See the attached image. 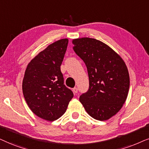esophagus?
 <instances>
[{"label":"esophagus","instance_id":"1","mask_svg":"<svg viewBox=\"0 0 149 149\" xmlns=\"http://www.w3.org/2000/svg\"><path fill=\"white\" fill-rule=\"evenodd\" d=\"M72 91H73V93H75V94H76V93H78V88H77L76 87H75V88H73Z\"/></svg>","mask_w":149,"mask_h":149}]
</instances>
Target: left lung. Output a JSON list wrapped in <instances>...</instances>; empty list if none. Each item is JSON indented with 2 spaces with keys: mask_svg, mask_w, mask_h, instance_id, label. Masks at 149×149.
I'll return each mask as SVG.
<instances>
[{
  "mask_svg": "<svg viewBox=\"0 0 149 149\" xmlns=\"http://www.w3.org/2000/svg\"><path fill=\"white\" fill-rule=\"evenodd\" d=\"M73 49L84 61L89 78V88L80 102L91 117L110 119L125 102L130 88L127 67L120 56L97 39L82 37L72 40Z\"/></svg>",
  "mask_w": 149,
  "mask_h": 149,
  "instance_id": "left-lung-1",
  "label": "left lung"
}]
</instances>
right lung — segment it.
Segmentation results:
<instances>
[{
    "mask_svg": "<svg viewBox=\"0 0 149 149\" xmlns=\"http://www.w3.org/2000/svg\"><path fill=\"white\" fill-rule=\"evenodd\" d=\"M68 39L51 43L28 64L22 91L29 108L36 116L54 121L66 112L73 93L65 86L61 65Z\"/></svg>",
    "mask_w": 149,
    "mask_h": 149,
    "instance_id": "right-lung-1",
    "label": "right lung"
}]
</instances>
